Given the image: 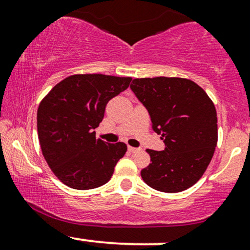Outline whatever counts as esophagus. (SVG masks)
<instances>
[{
  "mask_svg": "<svg viewBox=\"0 0 250 250\" xmlns=\"http://www.w3.org/2000/svg\"><path fill=\"white\" fill-rule=\"evenodd\" d=\"M128 150L130 151V153H137V151H140V149L139 148H135V147H130V146H129Z\"/></svg>",
  "mask_w": 250,
  "mask_h": 250,
  "instance_id": "1",
  "label": "esophagus"
}]
</instances>
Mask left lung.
I'll return each instance as SVG.
<instances>
[{"instance_id": "left-lung-1", "label": "left lung", "mask_w": 250, "mask_h": 250, "mask_svg": "<svg viewBox=\"0 0 250 250\" xmlns=\"http://www.w3.org/2000/svg\"><path fill=\"white\" fill-rule=\"evenodd\" d=\"M130 88L166 145L163 151L147 149L151 163L141 170L143 181L163 193L190 188L207 170L217 145L213 101L199 84L182 77L134 79Z\"/></svg>"}]
</instances>
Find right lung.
Returning a JSON list of instances; mask_svg holds the SVG:
<instances>
[{"label":"right lung","instance_id":"1","mask_svg":"<svg viewBox=\"0 0 250 250\" xmlns=\"http://www.w3.org/2000/svg\"><path fill=\"white\" fill-rule=\"evenodd\" d=\"M131 77L75 74L62 80L37 109V133L43 157L63 185L79 190L105 185L127 151L111 145L93 129L104 116L105 105L129 87Z\"/></svg>","mask_w":250,"mask_h":250}]
</instances>
